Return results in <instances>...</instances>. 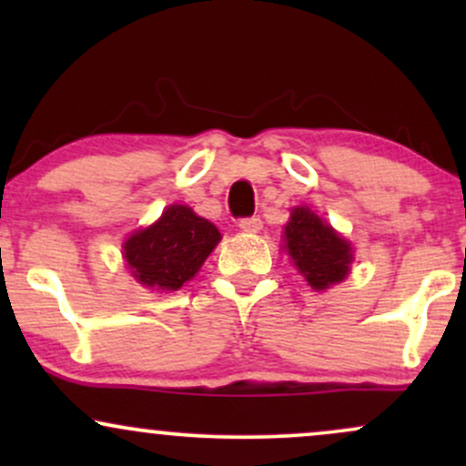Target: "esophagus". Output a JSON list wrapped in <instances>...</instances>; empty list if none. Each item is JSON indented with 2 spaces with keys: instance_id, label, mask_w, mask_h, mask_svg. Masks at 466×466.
<instances>
[{
  "instance_id": "34e87169",
  "label": "esophagus",
  "mask_w": 466,
  "mask_h": 466,
  "mask_svg": "<svg viewBox=\"0 0 466 466\" xmlns=\"http://www.w3.org/2000/svg\"><path fill=\"white\" fill-rule=\"evenodd\" d=\"M238 228L243 229V232H249V234H256V232H260V229H263V221H260V217H245V218H240L238 221Z\"/></svg>"
}]
</instances>
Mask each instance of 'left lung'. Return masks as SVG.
Wrapping results in <instances>:
<instances>
[{
  "mask_svg": "<svg viewBox=\"0 0 466 466\" xmlns=\"http://www.w3.org/2000/svg\"><path fill=\"white\" fill-rule=\"evenodd\" d=\"M285 248L298 271L318 291L341 282L349 274L352 248L309 208H296L285 226Z\"/></svg>",
  "mask_w": 466,
  "mask_h": 466,
  "instance_id": "8db88e82",
  "label": "left lung"
}]
</instances>
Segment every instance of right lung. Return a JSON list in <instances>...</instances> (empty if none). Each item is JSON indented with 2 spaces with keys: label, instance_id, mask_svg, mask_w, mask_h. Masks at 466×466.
<instances>
[{
  "label": "right lung",
  "instance_id": "add662e5",
  "mask_svg": "<svg viewBox=\"0 0 466 466\" xmlns=\"http://www.w3.org/2000/svg\"><path fill=\"white\" fill-rule=\"evenodd\" d=\"M221 232L188 206L166 208L162 218L127 238L125 258L144 287L177 291L199 271Z\"/></svg>",
  "mask_w": 466,
  "mask_h": 466
}]
</instances>
